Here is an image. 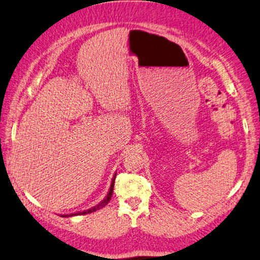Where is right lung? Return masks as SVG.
<instances>
[{
	"label": "right lung",
	"instance_id": "1",
	"mask_svg": "<svg viewBox=\"0 0 260 260\" xmlns=\"http://www.w3.org/2000/svg\"><path fill=\"white\" fill-rule=\"evenodd\" d=\"M115 178H116V174L114 175V178H112V182H111V185L109 188V192H108L107 197L103 199L100 204H98L96 206L92 207V208H89L87 210H83V211H78V212H75V214H69V215H61V217H72V216H76V215H86V214H91L93 211H96L99 209L103 208V207L108 205V202L110 201L111 197H112V192H114V185H115Z\"/></svg>",
	"mask_w": 260,
	"mask_h": 260
}]
</instances>
